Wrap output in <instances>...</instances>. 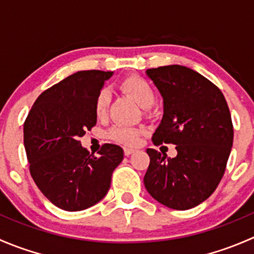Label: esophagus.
<instances>
[{"instance_id":"esophagus-1","label":"esophagus","mask_w":254,"mask_h":254,"mask_svg":"<svg viewBox=\"0 0 254 254\" xmlns=\"http://www.w3.org/2000/svg\"><path fill=\"white\" fill-rule=\"evenodd\" d=\"M134 152H135L134 148H130V147H125L124 148V155L125 156H129V155H131V153H134Z\"/></svg>"}]
</instances>
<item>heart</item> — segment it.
<instances>
[{"label": "heart", "mask_w": 254, "mask_h": 254, "mask_svg": "<svg viewBox=\"0 0 254 254\" xmlns=\"http://www.w3.org/2000/svg\"><path fill=\"white\" fill-rule=\"evenodd\" d=\"M120 87H122L123 91L129 93L143 108H148V107L155 103L156 94L152 86L140 76H129V77L124 78L120 83ZM109 103H111V93L107 88H102L97 93L96 99H94V114H96L97 118L102 119V118L106 117ZM142 132L143 130L139 129V127L117 125V127H112L109 130L108 136L109 139L118 143H122V145L125 146H132L139 142Z\"/></svg>", "instance_id": "b5f03b06"}]
</instances>
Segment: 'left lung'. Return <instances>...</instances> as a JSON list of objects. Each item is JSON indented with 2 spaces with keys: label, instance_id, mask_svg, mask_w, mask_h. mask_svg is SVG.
I'll use <instances>...</instances> for the list:
<instances>
[{
  "label": "left lung",
  "instance_id": "left-lung-1",
  "mask_svg": "<svg viewBox=\"0 0 254 254\" xmlns=\"http://www.w3.org/2000/svg\"><path fill=\"white\" fill-rule=\"evenodd\" d=\"M163 97V118L153 145L173 143L177 156L153 148L145 188L158 203L188 210L206 200L219 186L234 142V125L222 92L196 71L181 65L148 68Z\"/></svg>",
  "mask_w": 254,
  "mask_h": 254
}]
</instances>
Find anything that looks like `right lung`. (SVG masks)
<instances>
[{"label":"right lung","mask_w":254,"mask_h":254,"mask_svg":"<svg viewBox=\"0 0 254 254\" xmlns=\"http://www.w3.org/2000/svg\"><path fill=\"white\" fill-rule=\"evenodd\" d=\"M113 72L78 71L37 98L24 122V147L30 176L58 207L79 211L109 190L113 171L124 158L120 146L104 143L99 156L81 146L96 125L94 99Z\"/></svg>","instance_id":"add662e5"}]
</instances>
